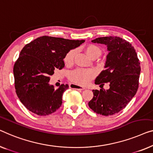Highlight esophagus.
I'll return each instance as SVG.
<instances>
[{"label": "esophagus", "instance_id": "obj_1", "mask_svg": "<svg viewBox=\"0 0 153 153\" xmlns=\"http://www.w3.org/2000/svg\"><path fill=\"white\" fill-rule=\"evenodd\" d=\"M70 88H72V89H75V90H85V88L83 87H81V86L74 85V84H70Z\"/></svg>", "mask_w": 153, "mask_h": 153}]
</instances>
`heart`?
Returning a JSON list of instances; mask_svg holds the SVG:
<instances>
[{"label":"heart","instance_id":"obj_1","mask_svg":"<svg viewBox=\"0 0 153 153\" xmlns=\"http://www.w3.org/2000/svg\"><path fill=\"white\" fill-rule=\"evenodd\" d=\"M85 52L90 58L92 59L95 56H99L101 54V50L94 45H90L85 48ZM76 51L72 50L65 54L64 61L66 64L70 65L73 63ZM95 72L92 70L77 69L70 74V79L73 83L80 85H86L90 83V81L94 78Z\"/></svg>","mask_w":153,"mask_h":153}]
</instances>
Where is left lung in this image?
Wrapping results in <instances>:
<instances>
[{
  "mask_svg": "<svg viewBox=\"0 0 153 153\" xmlns=\"http://www.w3.org/2000/svg\"><path fill=\"white\" fill-rule=\"evenodd\" d=\"M92 42L107 46L105 70L94 83L101 84L100 86L109 83L110 88L93 90L94 97L88 105L97 114L110 116L122 110L135 95L139 87L140 63L133 46L120 37H99Z\"/></svg>",
  "mask_w": 153,
  "mask_h": 153,
  "instance_id": "left-lung-1",
  "label": "left lung"
}]
</instances>
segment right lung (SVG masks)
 I'll return each instance as SVG.
<instances>
[{"mask_svg": "<svg viewBox=\"0 0 153 153\" xmlns=\"http://www.w3.org/2000/svg\"><path fill=\"white\" fill-rule=\"evenodd\" d=\"M84 42L43 36L25 45L13 72L16 94L27 110L46 116L60 108L63 92L69 86L62 84L55 90L50 85V76L55 70L64 68L65 54Z\"/></svg>", "mask_w": 153, "mask_h": 153, "instance_id": "1", "label": "right lung"}]
</instances>
